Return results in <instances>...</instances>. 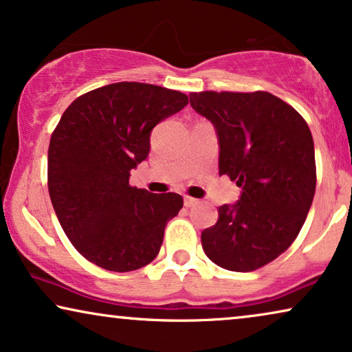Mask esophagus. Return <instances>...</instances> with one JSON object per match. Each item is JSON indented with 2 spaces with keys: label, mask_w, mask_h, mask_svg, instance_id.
<instances>
[{
  "label": "esophagus",
  "mask_w": 352,
  "mask_h": 352,
  "mask_svg": "<svg viewBox=\"0 0 352 352\" xmlns=\"http://www.w3.org/2000/svg\"><path fill=\"white\" fill-rule=\"evenodd\" d=\"M197 204H199V200L194 199V197H189V195L184 197V205L187 206V208H189V206H194Z\"/></svg>",
  "instance_id": "34e87169"
}]
</instances>
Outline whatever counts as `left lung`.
Returning <instances> with one entry per match:
<instances>
[{"instance_id":"1","label":"left lung","mask_w":352,"mask_h":352,"mask_svg":"<svg viewBox=\"0 0 352 352\" xmlns=\"http://www.w3.org/2000/svg\"><path fill=\"white\" fill-rule=\"evenodd\" d=\"M190 105L214 124L219 175L242 187L201 232L211 261L252 272L285 252L300 234L316 192L314 141L306 120L266 91L190 93Z\"/></svg>"}]
</instances>
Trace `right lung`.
I'll return each instance as SVG.
<instances>
[{"label":"right lung","mask_w":352,"mask_h":352,"mask_svg":"<svg viewBox=\"0 0 352 352\" xmlns=\"http://www.w3.org/2000/svg\"><path fill=\"white\" fill-rule=\"evenodd\" d=\"M187 104L179 91L122 81L81 94L62 113L47 148V190L65 235L96 266L129 272L157 258L184 201L129 186V171L148 155L153 126Z\"/></svg>","instance_id":"add662e5"}]
</instances>
